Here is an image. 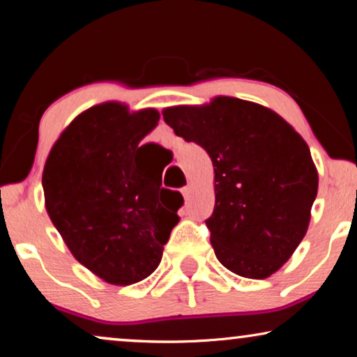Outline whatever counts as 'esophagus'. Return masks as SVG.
I'll return each instance as SVG.
<instances>
[{
	"instance_id": "esophagus-1",
	"label": "esophagus",
	"mask_w": 357,
	"mask_h": 357,
	"mask_svg": "<svg viewBox=\"0 0 357 357\" xmlns=\"http://www.w3.org/2000/svg\"><path fill=\"white\" fill-rule=\"evenodd\" d=\"M182 195H183V198H185V199H188V198H190V195H192V187H190V185H187V187H183V190H182Z\"/></svg>"
}]
</instances>
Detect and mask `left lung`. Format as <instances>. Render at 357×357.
Returning <instances> with one entry per match:
<instances>
[{
  "mask_svg": "<svg viewBox=\"0 0 357 357\" xmlns=\"http://www.w3.org/2000/svg\"><path fill=\"white\" fill-rule=\"evenodd\" d=\"M162 115L213 160L216 203L206 226L218 260L238 276H271L309 227L319 188L309 146L275 112L236 97Z\"/></svg>",
  "mask_w": 357,
  "mask_h": 357,
  "instance_id": "obj_1",
  "label": "left lung"
}]
</instances>
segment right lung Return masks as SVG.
Listing matches in <instances>:
<instances>
[{"instance_id":"right-lung-1","label":"right lung","mask_w":357,"mask_h":357,"mask_svg":"<svg viewBox=\"0 0 357 357\" xmlns=\"http://www.w3.org/2000/svg\"><path fill=\"white\" fill-rule=\"evenodd\" d=\"M159 112L107 102L63 131L42 175L45 208L73 257L110 284L128 286L159 266L183 198L138 159Z\"/></svg>"}]
</instances>
